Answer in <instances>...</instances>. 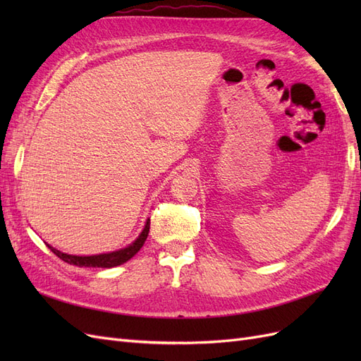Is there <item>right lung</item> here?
Returning a JSON list of instances; mask_svg holds the SVG:
<instances>
[{
	"mask_svg": "<svg viewBox=\"0 0 361 361\" xmlns=\"http://www.w3.org/2000/svg\"><path fill=\"white\" fill-rule=\"evenodd\" d=\"M149 228H150V220L146 221L143 231H141V233L138 235V238L133 244H129L125 248L110 251V253H101V255H93V256H75V255L61 253L60 250L51 247L49 244H47V245L54 255L59 256L61 260L68 262V264H71V265L92 267V268H113V267L125 264V262H128L130 257H134L138 253L140 248L143 247L146 238L149 235Z\"/></svg>",
	"mask_w": 361,
	"mask_h": 361,
	"instance_id": "1",
	"label": "right lung"
}]
</instances>
